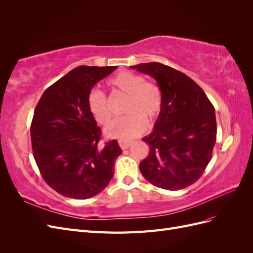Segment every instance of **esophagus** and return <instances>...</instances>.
I'll use <instances>...</instances> for the list:
<instances>
[{
    "instance_id": "1",
    "label": "esophagus",
    "mask_w": 253,
    "mask_h": 253,
    "mask_svg": "<svg viewBox=\"0 0 253 253\" xmlns=\"http://www.w3.org/2000/svg\"><path fill=\"white\" fill-rule=\"evenodd\" d=\"M118 142H119L120 148H121V149H124V150L127 149V148L129 147V144H131V141L125 140V139H120V140H118Z\"/></svg>"
}]
</instances>
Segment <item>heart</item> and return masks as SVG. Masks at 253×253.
<instances>
[{
  "label": "heart",
  "mask_w": 253,
  "mask_h": 253,
  "mask_svg": "<svg viewBox=\"0 0 253 253\" xmlns=\"http://www.w3.org/2000/svg\"><path fill=\"white\" fill-rule=\"evenodd\" d=\"M109 85L126 96L124 106L125 117L115 121L105 129L113 138L129 139L142 134L148 126L159 116L163 108V94L157 84L144 81L143 77L132 72H120L109 81ZM90 114L99 125L109 126L113 119V111L106 95L100 89L93 88L87 96Z\"/></svg>",
  "instance_id": "1"
}]
</instances>
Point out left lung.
<instances>
[{
  "instance_id": "obj_1",
  "label": "left lung",
  "mask_w": 253,
  "mask_h": 253,
  "mask_svg": "<svg viewBox=\"0 0 253 253\" xmlns=\"http://www.w3.org/2000/svg\"><path fill=\"white\" fill-rule=\"evenodd\" d=\"M132 68L154 78L163 94L153 132L142 138L150 151L139 164L140 172L158 188L185 189L200 179L212 158L214 106L197 83L173 67L151 62Z\"/></svg>"
}]
</instances>
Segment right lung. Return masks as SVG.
Returning <instances> with one entry per match:
<instances>
[{
  "label": "right lung",
  "instance_id": "obj_1",
  "mask_svg": "<svg viewBox=\"0 0 253 253\" xmlns=\"http://www.w3.org/2000/svg\"><path fill=\"white\" fill-rule=\"evenodd\" d=\"M117 66H78L50 85L38 102L30 126L36 164L43 179L61 195L86 200L114 176L122 151L117 140L99 144L101 129L87 105L95 84Z\"/></svg>",
  "mask_w": 253,
  "mask_h": 253
}]
</instances>
